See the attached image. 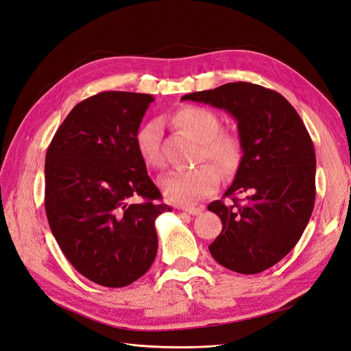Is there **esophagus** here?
Listing matches in <instances>:
<instances>
[{"instance_id": "esophagus-1", "label": "esophagus", "mask_w": 351, "mask_h": 351, "mask_svg": "<svg viewBox=\"0 0 351 351\" xmlns=\"http://www.w3.org/2000/svg\"><path fill=\"white\" fill-rule=\"evenodd\" d=\"M178 209L187 212V214H190V215H199V214H202V210H204V208H187V206H180Z\"/></svg>"}]
</instances>
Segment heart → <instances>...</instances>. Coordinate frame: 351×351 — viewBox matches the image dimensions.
Returning <instances> with one entry per match:
<instances>
[{
  "mask_svg": "<svg viewBox=\"0 0 351 351\" xmlns=\"http://www.w3.org/2000/svg\"><path fill=\"white\" fill-rule=\"evenodd\" d=\"M173 123L199 142L197 161L214 162L202 164L186 171H169L159 180L164 196L180 205H195L215 192L221 182L217 169L224 176L236 171L241 162L243 146L240 137L232 132H221L219 117L209 108L187 105L173 115ZM162 123L151 120L137 130L134 143L145 165L159 168L164 165L161 154Z\"/></svg>",
  "mask_w": 351,
  "mask_h": 351,
  "instance_id": "b5f03b06",
  "label": "heart"
}]
</instances>
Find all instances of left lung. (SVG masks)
<instances>
[{
    "instance_id": "obj_1",
    "label": "left lung",
    "mask_w": 351,
    "mask_h": 351,
    "mask_svg": "<svg viewBox=\"0 0 351 351\" xmlns=\"http://www.w3.org/2000/svg\"><path fill=\"white\" fill-rule=\"evenodd\" d=\"M237 120L243 156L234 182L208 209L222 221L209 244L214 259L239 274L278 263L300 240L315 205V147L300 115L278 92L249 82L184 95ZM242 197L240 198L239 196Z\"/></svg>"
}]
</instances>
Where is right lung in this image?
<instances>
[{
	"label": "right lung",
	"mask_w": 351,
	"mask_h": 351,
	"mask_svg": "<svg viewBox=\"0 0 351 351\" xmlns=\"http://www.w3.org/2000/svg\"><path fill=\"white\" fill-rule=\"evenodd\" d=\"M152 95L108 90L79 102L47 151L45 212L74 269L125 287L151 268L155 219L171 210L147 176L134 137ZM141 197V202H133Z\"/></svg>",
	"instance_id": "add662e5"
}]
</instances>
